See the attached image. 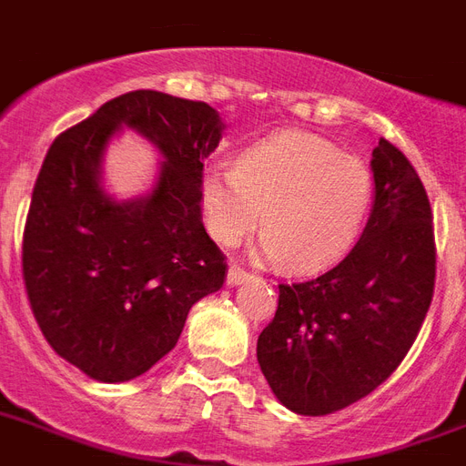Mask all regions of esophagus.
<instances>
[{"label":"esophagus","instance_id":"esophagus-1","mask_svg":"<svg viewBox=\"0 0 466 466\" xmlns=\"http://www.w3.org/2000/svg\"><path fill=\"white\" fill-rule=\"evenodd\" d=\"M248 279H251V273L244 271V268L237 264L229 266V271H227V283H229V286H239V283H244V280Z\"/></svg>","mask_w":466,"mask_h":466}]
</instances>
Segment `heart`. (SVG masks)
Instances as JSON below:
<instances>
[{
	"label": "heart",
	"instance_id": "heart-1",
	"mask_svg": "<svg viewBox=\"0 0 466 466\" xmlns=\"http://www.w3.org/2000/svg\"><path fill=\"white\" fill-rule=\"evenodd\" d=\"M374 200V173L325 138L283 131L241 151L234 166L202 170L208 232L237 247L261 218V254L290 271L337 264L360 239Z\"/></svg>",
	"mask_w": 466,
	"mask_h": 466
}]
</instances>
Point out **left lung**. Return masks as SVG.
Here are the masks:
<instances>
[{"instance_id":"8db88e82","label":"left lung","mask_w":466,"mask_h":466,"mask_svg":"<svg viewBox=\"0 0 466 466\" xmlns=\"http://www.w3.org/2000/svg\"><path fill=\"white\" fill-rule=\"evenodd\" d=\"M376 198L360 241L318 279L280 283L257 360L293 413L329 415L381 386L406 360L435 290L432 209L400 148L371 154Z\"/></svg>"}]
</instances>
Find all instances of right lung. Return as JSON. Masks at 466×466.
Returning a JSON list of instances; mask_svg holds the SVG:
<instances>
[{
	"instance_id": "1",
	"label": "right lung",
	"mask_w": 466,
	"mask_h": 466,
	"mask_svg": "<svg viewBox=\"0 0 466 466\" xmlns=\"http://www.w3.org/2000/svg\"><path fill=\"white\" fill-rule=\"evenodd\" d=\"M119 126L151 137L167 161L147 198L98 187ZM225 124L205 102L134 90L66 129L35 177L21 244L28 303L58 357L97 379H137L163 360L200 298L225 286L227 257L202 225V161Z\"/></svg>"
}]
</instances>
